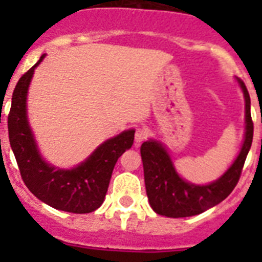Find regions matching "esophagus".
Wrapping results in <instances>:
<instances>
[{"label": "esophagus", "mask_w": 262, "mask_h": 262, "mask_svg": "<svg viewBox=\"0 0 262 262\" xmlns=\"http://www.w3.org/2000/svg\"><path fill=\"white\" fill-rule=\"evenodd\" d=\"M147 137H148L147 129H143V127H140V129H137V130H136L135 141H136V144H137V145L143 143V141H145V140H147Z\"/></svg>", "instance_id": "obj_1"}]
</instances>
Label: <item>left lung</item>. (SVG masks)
I'll list each match as a JSON object with an SVG mask.
<instances>
[{
	"instance_id": "1",
	"label": "left lung",
	"mask_w": 262,
	"mask_h": 262,
	"mask_svg": "<svg viewBox=\"0 0 262 262\" xmlns=\"http://www.w3.org/2000/svg\"><path fill=\"white\" fill-rule=\"evenodd\" d=\"M245 98V136L241 151L227 171L213 182L197 185L178 174L167 148L158 140L149 139L141 145L144 181L149 205L158 215L189 217L203 213L227 197L239 181L245 160L252 147L253 121L250 96L244 81L236 79Z\"/></svg>"
}]
</instances>
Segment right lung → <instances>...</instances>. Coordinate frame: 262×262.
Here are the masks:
<instances>
[{
	"label": "right lung",
	"instance_id": "obj_1",
	"mask_svg": "<svg viewBox=\"0 0 262 262\" xmlns=\"http://www.w3.org/2000/svg\"><path fill=\"white\" fill-rule=\"evenodd\" d=\"M45 57L21 76L13 91L8 115L10 147L23 181L35 197L59 211L90 213L104 201L117 160L133 145L135 129L106 140L76 167L61 168L47 163L39 152L27 115L28 88L35 68Z\"/></svg>",
	"mask_w": 262,
	"mask_h": 262
}]
</instances>
